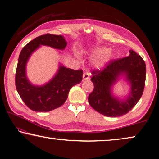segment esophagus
Listing matches in <instances>:
<instances>
[{
    "label": "esophagus",
    "mask_w": 159,
    "mask_h": 159,
    "mask_svg": "<svg viewBox=\"0 0 159 159\" xmlns=\"http://www.w3.org/2000/svg\"><path fill=\"white\" fill-rule=\"evenodd\" d=\"M89 79V73L88 72H84L83 74V80H87Z\"/></svg>",
    "instance_id": "34e87169"
}]
</instances>
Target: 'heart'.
Returning a JSON list of instances; mask_svg holds the SVG:
<instances>
[{
	"label": "heart",
	"mask_w": 159,
	"mask_h": 159,
	"mask_svg": "<svg viewBox=\"0 0 159 159\" xmlns=\"http://www.w3.org/2000/svg\"><path fill=\"white\" fill-rule=\"evenodd\" d=\"M89 54L92 57L91 64L96 68H102L110 62L112 54L110 48L103 46H97L91 50Z\"/></svg>",
	"instance_id": "obj_1"
}]
</instances>
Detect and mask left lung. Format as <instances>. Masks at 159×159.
Returning a JSON list of instances; mask_svg holds the SVG:
<instances>
[{
    "label": "left lung",
    "mask_w": 159,
    "mask_h": 159,
    "mask_svg": "<svg viewBox=\"0 0 159 159\" xmlns=\"http://www.w3.org/2000/svg\"><path fill=\"white\" fill-rule=\"evenodd\" d=\"M129 52V57L112 61L102 70L92 72L91 80L94 89L89 96V102L102 115L116 117L126 115L143 95L146 77L145 63L133 50ZM121 78L130 85L129 93L124 99H119L112 93V87Z\"/></svg>",
    "instance_id": "8db88e82"
}]
</instances>
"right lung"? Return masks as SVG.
I'll use <instances>...</instances> for the list:
<instances>
[{
  "label": "right lung",
  "instance_id": "right-lung-1",
  "mask_svg": "<svg viewBox=\"0 0 159 159\" xmlns=\"http://www.w3.org/2000/svg\"><path fill=\"white\" fill-rule=\"evenodd\" d=\"M42 45L63 50L67 42L63 35L46 34L29 42L20 52L15 75L17 92L28 107L35 112H49L61 106L74 85L82 80V70L67 68L59 64L52 80L43 85H34L26 76V65L30 56Z\"/></svg>",
  "mask_w": 159,
  "mask_h": 159
}]
</instances>
